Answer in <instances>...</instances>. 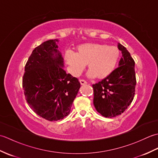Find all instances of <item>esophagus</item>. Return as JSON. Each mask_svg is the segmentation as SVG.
I'll return each instance as SVG.
<instances>
[{
    "instance_id": "esophagus-1",
    "label": "esophagus",
    "mask_w": 158,
    "mask_h": 158,
    "mask_svg": "<svg viewBox=\"0 0 158 158\" xmlns=\"http://www.w3.org/2000/svg\"><path fill=\"white\" fill-rule=\"evenodd\" d=\"M79 82H80V83H81V85H85V84H86V83H87L86 81H85V80H83V79H80L79 80Z\"/></svg>"
}]
</instances>
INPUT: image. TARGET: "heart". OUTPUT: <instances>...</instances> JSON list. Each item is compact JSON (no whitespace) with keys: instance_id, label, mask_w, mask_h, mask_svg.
<instances>
[{"instance_id":"1","label":"heart","mask_w":158,"mask_h":158,"mask_svg":"<svg viewBox=\"0 0 158 158\" xmlns=\"http://www.w3.org/2000/svg\"><path fill=\"white\" fill-rule=\"evenodd\" d=\"M78 52L66 49L64 58L73 75L79 76L88 63L89 78H105L109 76L118 64L120 51L115 46L102 43H84L77 48Z\"/></svg>"}]
</instances>
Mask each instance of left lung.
Listing matches in <instances>:
<instances>
[{
  "label": "left lung",
  "instance_id": "1",
  "mask_svg": "<svg viewBox=\"0 0 158 158\" xmlns=\"http://www.w3.org/2000/svg\"><path fill=\"white\" fill-rule=\"evenodd\" d=\"M118 49L122 53L118 68L102 81L92 85L94 105L102 116L110 118L125 111L135 94V60L120 43Z\"/></svg>",
  "mask_w": 158,
  "mask_h": 158
}]
</instances>
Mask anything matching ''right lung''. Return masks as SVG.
Listing matches in <instances>:
<instances>
[{
  "label": "right lung",
  "instance_id": "1",
  "mask_svg": "<svg viewBox=\"0 0 158 158\" xmlns=\"http://www.w3.org/2000/svg\"><path fill=\"white\" fill-rule=\"evenodd\" d=\"M56 42L57 39L49 40L33 50L22 78L29 106L50 122L69 115L81 86L78 79L63 69L64 60Z\"/></svg>",
  "mask_w": 158,
  "mask_h": 158
}]
</instances>
